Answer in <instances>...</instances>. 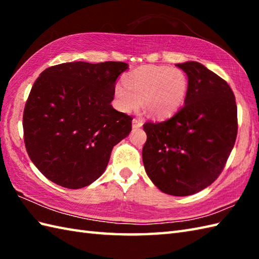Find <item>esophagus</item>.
Listing matches in <instances>:
<instances>
[{"mask_svg": "<svg viewBox=\"0 0 259 259\" xmlns=\"http://www.w3.org/2000/svg\"><path fill=\"white\" fill-rule=\"evenodd\" d=\"M142 124H144V122H142V121L139 120V119H136V118H135V119L133 120V128H134V129L141 128Z\"/></svg>", "mask_w": 259, "mask_h": 259, "instance_id": "34e87169", "label": "esophagus"}]
</instances>
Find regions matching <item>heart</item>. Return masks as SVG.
Segmentation results:
<instances>
[{
  "mask_svg": "<svg viewBox=\"0 0 259 259\" xmlns=\"http://www.w3.org/2000/svg\"><path fill=\"white\" fill-rule=\"evenodd\" d=\"M115 84V106L122 112L139 108L142 101L152 117L166 118L183 106L188 92V78L183 70L164 65H142Z\"/></svg>",
  "mask_w": 259,
  "mask_h": 259,
  "instance_id": "b5f03b06",
  "label": "heart"
}]
</instances>
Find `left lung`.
Returning <instances> with one entry per match:
<instances>
[{"mask_svg": "<svg viewBox=\"0 0 259 259\" xmlns=\"http://www.w3.org/2000/svg\"><path fill=\"white\" fill-rule=\"evenodd\" d=\"M188 76L185 106L162 122H147L142 161L158 189L189 196L218 178L237 137V106L225 80L196 61L176 64Z\"/></svg>", "mask_w": 259, "mask_h": 259, "instance_id": "left-lung-1", "label": "left lung"}]
</instances>
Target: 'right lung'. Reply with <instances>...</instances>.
<instances>
[{
	"label": "right lung",
	"instance_id": "add662e5",
	"mask_svg": "<svg viewBox=\"0 0 259 259\" xmlns=\"http://www.w3.org/2000/svg\"><path fill=\"white\" fill-rule=\"evenodd\" d=\"M124 62H68L46 69L25 103L26 151L52 183L79 189L106 170L113 147L131 131L130 115L111 101Z\"/></svg>",
	"mask_w": 259,
	"mask_h": 259
}]
</instances>
